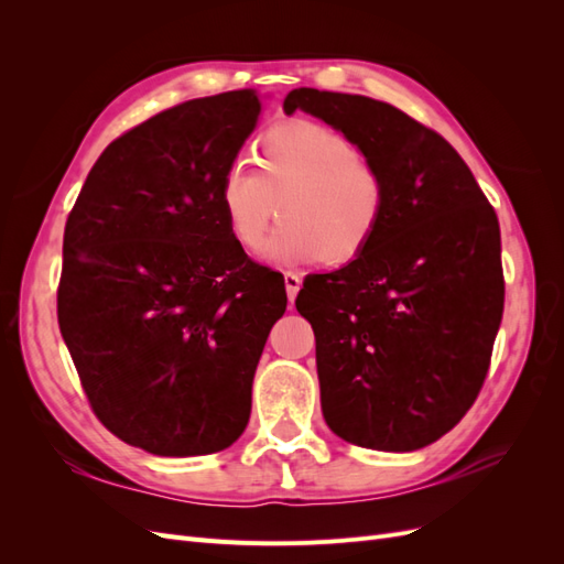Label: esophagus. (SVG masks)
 Returning <instances> with one entry per match:
<instances>
[{"mask_svg":"<svg viewBox=\"0 0 564 564\" xmlns=\"http://www.w3.org/2000/svg\"><path fill=\"white\" fill-rule=\"evenodd\" d=\"M284 286H286V296L289 301L294 303L299 289H301V278L296 275V272H284Z\"/></svg>","mask_w":564,"mask_h":564,"instance_id":"esophagus-1","label":"esophagus"}]
</instances>
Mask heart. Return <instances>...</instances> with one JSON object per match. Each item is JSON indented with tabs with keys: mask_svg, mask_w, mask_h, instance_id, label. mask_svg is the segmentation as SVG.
<instances>
[{
	"mask_svg": "<svg viewBox=\"0 0 564 564\" xmlns=\"http://www.w3.org/2000/svg\"><path fill=\"white\" fill-rule=\"evenodd\" d=\"M268 256L284 265L355 261L377 237L388 209L381 169L355 143L311 119L270 127L256 145V164L235 158L218 183V207L228 235L245 251H259L270 220Z\"/></svg>",
	"mask_w": 564,
	"mask_h": 564,
	"instance_id": "heart-1",
	"label": "heart"
}]
</instances>
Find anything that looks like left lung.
<instances>
[{
    "label": "left lung",
    "instance_id": "8db88e82",
    "mask_svg": "<svg viewBox=\"0 0 564 564\" xmlns=\"http://www.w3.org/2000/svg\"><path fill=\"white\" fill-rule=\"evenodd\" d=\"M344 131L381 169L388 209L346 268L303 280L322 414L357 447L414 452L466 416L503 315L499 218L437 131L367 96L301 87L284 112Z\"/></svg>",
    "mask_w": 564,
    "mask_h": 564
}]
</instances>
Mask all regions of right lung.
Returning <instances> with one entry per match:
<instances>
[{"label": "right lung", "mask_w": 564, "mask_h": 564, "mask_svg": "<svg viewBox=\"0 0 564 564\" xmlns=\"http://www.w3.org/2000/svg\"><path fill=\"white\" fill-rule=\"evenodd\" d=\"M256 89L193 98L115 139L63 235L61 334L96 419L131 447L197 456L247 429L284 278L228 235L218 183Z\"/></svg>", "instance_id": "1"}]
</instances>
